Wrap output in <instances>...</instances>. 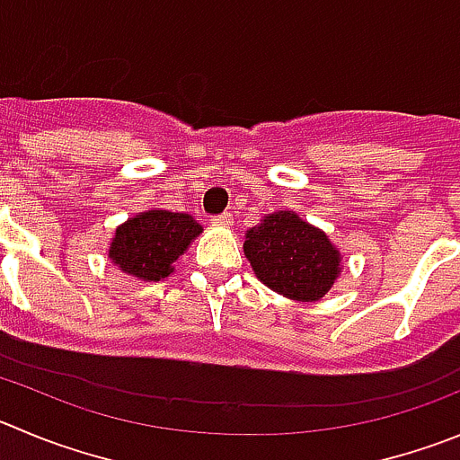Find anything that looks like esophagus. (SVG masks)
Instances as JSON below:
<instances>
[{
  "label": "esophagus",
  "instance_id": "esophagus-1",
  "mask_svg": "<svg viewBox=\"0 0 460 460\" xmlns=\"http://www.w3.org/2000/svg\"><path fill=\"white\" fill-rule=\"evenodd\" d=\"M233 223H234L233 214H218V217H212V226L227 227V226H233Z\"/></svg>",
  "mask_w": 460,
  "mask_h": 460
}]
</instances>
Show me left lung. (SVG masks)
Masks as SVG:
<instances>
[{"label": "left lung", "instance_id": "obj_1", "mask_svg": "<svg viewBox=\"0 0 460 460\" xmlns=\"http://www.w3.org/2000/svg\"><path fill=\"white\" fill-rule=\"evenodd\" d=\"M243 255L261 284L298 303L325 298L343 269L330 237L291 209L266 214L246 230Z\"/></svg>", "mask_w": 460, "mask_h": 460}]
</instances>
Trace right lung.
Returning a JSON list of instances; mask_svg holds the SVG:
<instances>
[{
	"mask_svg": "<svg viewBox=\"0 0 460 460\" xmlns=\"http://www.w3.org/2000/svg\"><path fill=\"white\" fill-rule=\"evenodd\" d=\"M203 233L194 217L151 208L117 226L108 257L121 273L142 282H160L173 273L178 257L185 255Z\"/></svg>",
	"mask_w": 460,
	"mask_h": 460,
	"instance_id": "add662e5",
	"label": "right lung"
}]
</instances>
